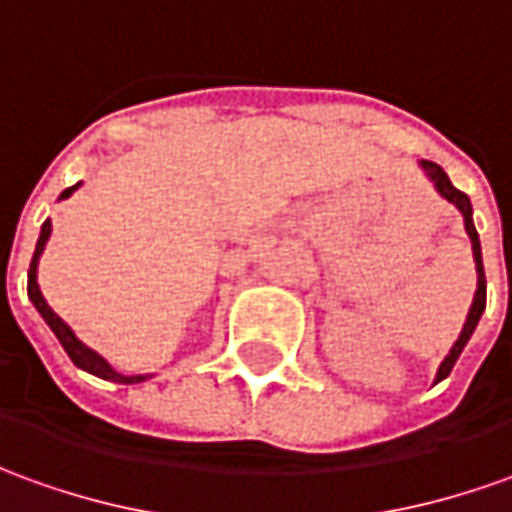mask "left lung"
I'll use <instances>...</instances> for the list:
<instances>
[{
	"label": "left lung",
	"mask_w": 512,
	"mask_h": 512,
	"mask_svg": "<svg viewBox=\"0 0 512 512\" xmlns=\"http://www.w3.org/2000/svg\"><path fill=\"white\" fill-rule=\"evenodd\" d=\"M418 167L424 169L426 178L435 183V189L440 192V197H446L449 203H454V206L460 209L465 222V234L471 236V250H474V262H477V292H474V303H471V309H468V317H465L463 331H460L457 343L451 345L449 357L440 362L438 376H435V382H443V379L451 373V368H454L457 357L463 354V348L468 345V340H471L474 329H477L479 317H482V312H485V270H482V248H479V234H477V228H474V217H471L474 209H471V200H468V195L460 192V189H454V183L449 181V175H446L443 167H438L435 161H418Z\"/></svg>",
	"instance_id": "left-lung-1"
}]
</instances>
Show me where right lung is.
Returning <instances> with one entry per match:
<instances>
[{"label": "right lung", "instance_id": "1", "mask_svg": "<svg viewBox=\"0 0 512 512\" xmlns=\"http://www.w3.org/2000/svg\"><path fill=\"white\" fill-rule=\"evenodd\" d=\"M80 183H74V186H69L66 192L61 195L69 197L77 189ZM49 234H52V222H44L41 225V236H38V245H35V253H33V262H30V270H27V295H30V301H33V306L38 309V315L47 320V326L52 331H55V337L61 340L63 351L69 354V359H72L77 368L88 370V373H94V376H100V379H105V382H116V384H139V382H147L153 373H139V376H125V373H119V370H114L111 365H108V359H102L97 351H91L86 343H80L77 337H74V331L63 323L61 317L52 312V306H49L47 301H44V295H41V287H38V259H41V253H44V248H47V239Z\"/></svg>", "mask_w": 512, "mask_h": 512}]
</instances>
